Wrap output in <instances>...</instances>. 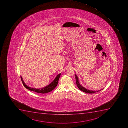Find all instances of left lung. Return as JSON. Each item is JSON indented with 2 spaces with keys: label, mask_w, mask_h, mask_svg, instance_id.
<instances>
[{
  "label": "left lung",
  "mask_w": 128,
  "mask_h": 128,
  "mask_svg": "<svg viewBox=\"0 0 128 128\" xmlns=\"http://www.w3.org/2000/svg\"><path fill=\"white\" fill-rule=\"evenodd\" d=\"M76 82L77 86L78 87V88H79V89L80 90H81L83 91L84 92H86V93H87V94H94V92H98V91L101 90H99L98 91V90L94 91V90H92L87 89L86 88H84V87L83 86H82L80 84L79 82V79H78V78L76 74Z\"/></svg>",
  "instance_id": "1"
}]
</instances>
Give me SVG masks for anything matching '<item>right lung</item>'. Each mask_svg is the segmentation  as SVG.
Segmentation results:
<instances>
[{
    "label": "right lung",
    "mask_w": 128,
    "mask_h": 128,
    "mask_svg": "<svg viewBox=\"0 0 128 128\" xmlns=\"http://www.w3.org/2000/svg\"><path fill=\"white\" fill-rule=\"evenodd\" d=\"M60 74H58L56 76L55 79L53 80V81L51 82V83L49 85H48V86H46L44 88H37V89L31 88V87L27 86L23 80L22 76L20 77H21V79L22 81V83L23 84L24 86L27 89H28L31 91H34V92H38V93L46 94V93L50 92V91L52 90L57 86L58 84V80H59V78H60Z\"/></svg>",
    "instance_id": "1"
}]
</instances>
